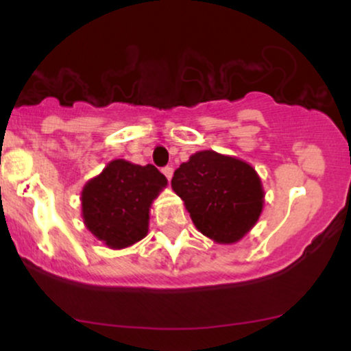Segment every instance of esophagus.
<instances>
[{
    "mask_svg": "<svg viewBox=\"0 0 351 351\" xmlns=\"http://www.w3.org/2000/svg\"><path fill=\"white\" fill-rule=\"evenodd\" d=\"M162 173L165 176H167L168 180H171V176H173V168L171 167H165V168H162Z\"/></svg>",
    "mask_w": 351,
    "mask_h": 351,
    "instance_id": "esophagus-1",
    "label": "esophagus"
}]
</instances>
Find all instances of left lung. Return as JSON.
<instances>
[{
    "instance_id": "left-lung-1",
    "label": "left lung",
    "mask_w": 351,
    "mask_h": 351,
    "mask_svg": "<svg viewBox=\"0 0 351 351\" xmlns=\"http://www.w3.org/2000/svg\"><path fill=\"white\" fill-rule=\"evenodd\" d=\"M171 188L184 201L195 226L216 243L239 241L259 219L264 191L251 165L213 150L180 165Z\"/></svg>"
}]
</instances>
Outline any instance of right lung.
I'll list each match as a JSON object with an SVG mask.
<instances>
[{
	"instance_id": "add662e5",
	"label": "right lung",
	"mask_w": 351,
	"mask_h": 351,
	"mask_svg": "<svg viewBox=\"0 0 351 351\" xmlns=\"http://www.w3.org/2000/svg\"><path fill=\"white\" fill-rule=\"evenodd\" d=\"M167 178L153 165L114 160L82 191L84 223L108 247L122 249L143 239L153 199Z\"/></svg>"
}]
</instances>
